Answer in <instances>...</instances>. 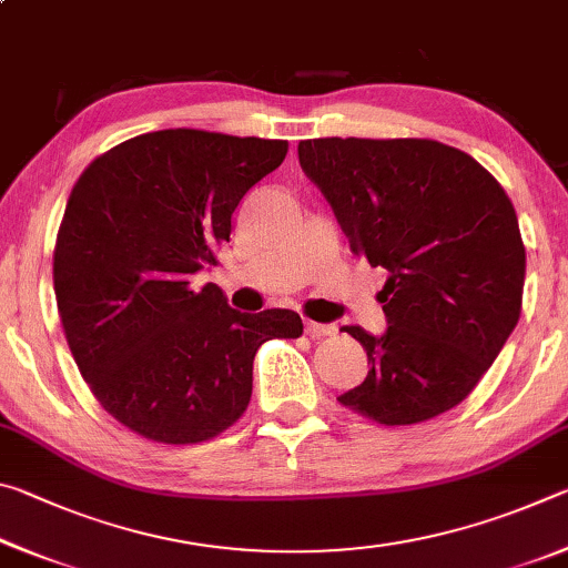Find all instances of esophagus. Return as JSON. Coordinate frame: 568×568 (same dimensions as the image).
Instances as JSON below:
<instances>
[{
	"label": "esophagus",
	"instance_id": "1",
	"mask_svg": "<svg viewBox=\"0 0 568 568\" xmlns=\"http://www.w3.org/2000/svg\"><path fill=\"white\" fill-rule=\"evenodd\" d=\"M335 331V325L333 323H315V321H307L305 323V333L311 335V338H325V335H333Z\"/></svg>",
	"mask_w": 568,
	"mask_h": 568
}]
</instances>
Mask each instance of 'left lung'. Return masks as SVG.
I'll return each instance as SVG.
<instances>
[{
    "instance_id": "1",
    "label": "left lung",
    "mask_w": 568,
    "mask_h": 568,
    "mask_svg": "<svg viewBox=\"0 0 568 568\" xmlns=\"http://www.w3.org/2000/svg\"><path fill=\"white\" fill-rule=\"evenodd\" d=\"M297 160L353 253L388 271V328L343 325L371 371L338 400L386 426L458 406L521 315L526 250L504 187L436 140H303Z\"/></svg>"
}]
</instances>
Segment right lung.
Returning <instances> with one entry per match:
<instances>
[{"label": "right lung", "instance_id": "obj_1", "mask_svg": "<svg viewBox=\"0 0 568 568\" xmlns=\"http://www.w3.org/2000/svg\"><path fill=\"white\" fill-rule=\"evenodd\" d=\"M285 152V140L158 130L104 152L72 187L54 245L57 307L94 398L134 434L217 436L247 408L257 348L303 333L293 311L240 313L215 283L192 285Z\"/></svg>", "mask_w": 568, "mask_h": 568}]
</instances>
